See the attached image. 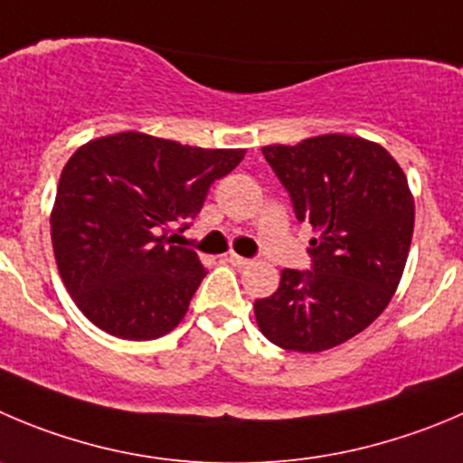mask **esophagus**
Segmentation results:
<instances>
[{"label":"esophagus","instance_id":"34e87169","mask_svg":"<svg viewBox=\"0 0 463 463\" xmlns=\"http://www.w3.org/2000/svg\"><path fill=\"white\" fill-rule=\"evenodd\" d=\"M227 261L232 263V266H239V268H243V266H248V263H250V259H245V257H241V254H234V252H232V254H229V257H227Z\"/></svg>","mask_w":463,"mask_h":463}]
</instances>
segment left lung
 I'll return each instance as SVG.
<instances>
[{"label":"left lung","mask_w":463,"mask_h":463,"mask_svg":"<svg viewBox=\"0 0 463 463\" xmlns=\"http://www.w3.org/2000/svg\"><path fill=\"white\" fill-rule=\"evenodd\" d=\"M300 222L318 232L311 270H281L254 302L263 336L293 352H323L368 327L393 298L413 234L407 177L382 145L327 134L261 147Z\"/></svg>","instance_id":"obj_1"}]
</instances>
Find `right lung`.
I'll return each instance as SVG.
<instances>
[{"label":"right lung","mask_w":463,"mask_h":463,"mask_svg":"<svg viewBox=\"0 0 463 463\" xmlns=\"http://www.w3.org/2000/svg\"><path fill=\"white\" fill-rule=\"evenodd\" d=\"M245 149H204L125 131L86 143L61 173L52 209L56 266L92 325L127 341L177 327L206 268L175 245L211 184Z\"/></svg>","instance_id":"add662e5"}]
</instances>
